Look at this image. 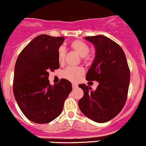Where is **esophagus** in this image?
Returning <instances> with one entry per match:
<instances>
[{"mask_svg":"<svg viewBox=\"0 0 146 146\" xmlns=\"http://www.w3.org/2000/svg\"><path fill=\"white\" fill-rule=\"evenodd\" d=\"M72 86H73V89H76V88L77 87V84H72Z\"/></svg>","mask_w":146,"mask_h":146,"instance_id":"esophagus-1","label":"esophagus"}]
</instances>
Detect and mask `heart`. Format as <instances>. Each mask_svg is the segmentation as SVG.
Masks as SVG:
<instances>
[{"label":"heart","instance_id":"heart-1","mask_svg":"<svg viewBox=\"0 0 146 146\" xmlns=\"http://www.w3.org/2000/svg\"><path fill=\"white\" fill-rule=\"evenodd\" d=\"M70 48L81 57L84 60H88L89 47L84 41L81 40H73L70 43ZM65 49L63 46H60L57 52V60L59 63H63L65 57ZM84 73V70L81 67H68L62 71V76L66 79L71 81H76Z\"/></svg>","mask_w":146,"mask_h":146}]
</instances>
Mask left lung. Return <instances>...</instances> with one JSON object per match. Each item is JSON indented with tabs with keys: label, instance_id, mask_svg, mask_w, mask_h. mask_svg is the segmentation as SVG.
<instances>
[{
	"label": "left lung",
	"instance_id": "8db88e82",
	"mask_svg": "<svg viewBox=\"0 0 146 146\" xmlns=\"http://www.w3.org/2000/svg\"><path fill=\"white\" fill-rule=\"evenodd\" d=\"M95 48V57L86 75L87 81H98L95 90L78 85L84 96L78 100L81 112L98 123L113 119L125 105L130 72L121 47L104 35L84 38Z\"/></svg>",
	"mask_w": 146,
	"mask_h": 146
}]
</instances>
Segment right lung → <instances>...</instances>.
I'll use <instances>...</instances> for the list:
<instances>
[{"label": "right lung", "instance_id": "right-lung-1", "mask_svg": "<svg viewBox=\"0 0 146 146\" xmlns=\"http://www.w3.org/2000/svg\"><path fill=\"white\" fill-rule=\"evenodd\" d=\"M63 37L40 35L19 54L14 68L13 92L22 112L37 124L52 121L62 111L72 91L71 83L62 78L51 85L48 72L60 68L57 52Z\"/></svg>", "mask_w": 146, "mask_h": 146}]
</instances>
